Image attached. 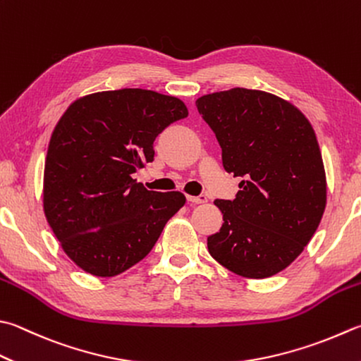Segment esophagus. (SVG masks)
Listing matches in <instances>:
<instances>
[{
	"mask_svg": "<svg viewBox=\"0 0 361 361\" xmlns=\"http://www.w3.org/2000/svg\"><path fill=\"white\" fill-rule=\"evenodd\" d=\"M187 201L188 202H193V204H204V202H207V198L204 195H200V196L187 195Z\"/></svg>",
	"mask_w": 361,
	"mask_h": 361,
	"instance_id": "esophagus-1",
	"label": "esophagus"
}]
</instances>
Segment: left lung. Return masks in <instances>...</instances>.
<instances>
[{"label": "left lung", "mask_w": 361, "mask_h": 361, "mask_svg": "<svg viewBox=\"0 0 361 361\" xmlns=\"http://www.w3.org/2000/svg\"><path fill=\"white\" fill-rule=\"evenodd\" d=\"M221 146L223 166L242 178L235 200H216L220 231L210 256L245 278H269L297 259L327 204V178L314 128L275 94L233 87L196 100Z\"/></svg>", "instance_id": "8db88e82"}]
</instances>
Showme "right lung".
I'll return each instance as SVG.
<instances>
[{
  "label": "right lung",
  "instance_id": "1",
  "mask_svg": "<svg viewBox=\"0 0 361 361\" xmlns=\"http://www.w3.org/2000/svg\"><path fill=\"white\" fill-rule=\"evenodd\" d=\"M188 116L178 97L102 91L69 105L54 126L44 169V212L64 253L86 274L116 276L149 255L180 192H151L132 174L154 160V141Z\"/></svg>",
  "mask_w": 361,
  "mask_h": 361
}]
</instances>
